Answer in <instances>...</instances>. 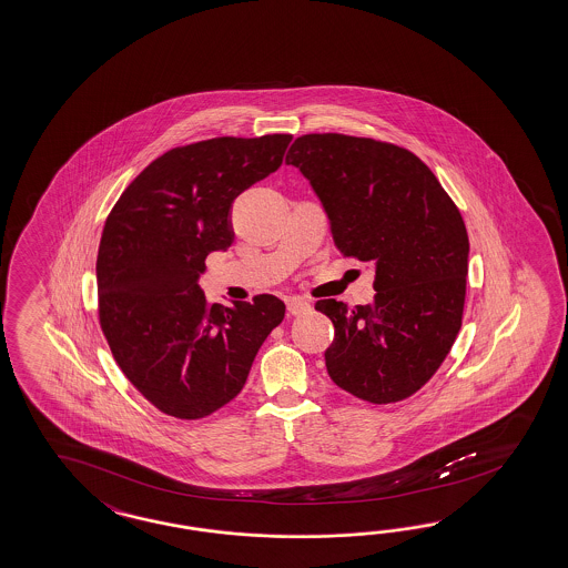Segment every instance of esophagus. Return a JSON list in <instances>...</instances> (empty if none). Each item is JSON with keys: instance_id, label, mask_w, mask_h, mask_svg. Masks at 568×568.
I'll return each mask as SVG.
<instances>
[{"instance_id": "34e87169", "label": "esophagus", "mask_w": 568, "mask_h": 568, "mask_svg": "<svg viewBox=\"0 0 568 568\" xmlns=\"http://www.w3.org/2000/svg\"><path fill=\"white\" fill-rule=\"evenodd\" d=\"M312 310V305L304 297H290L287 300V312H290L291 316H302L305 312H310Z\"/></svg>"}]
</instances>
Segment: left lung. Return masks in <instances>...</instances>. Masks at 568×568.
<instances>
[{"instance_id": "1", "label": "left lung", "mask_w": 568, "mask_h": 568, "mask_svg": "<svg viewBox=\"0 0 568 568\" xmlns=\"http://www.w3.org/2000/svg\"><path fill=\"white\" fill-rule=\"evenodd\" d=\"M285 162L312 184L334 246L374 264V304H316L334 324L331 379L374 404L413 396L462 328L470 242L459 211L429 168L392 143L312 133Z\"/></svg>"}]
</instances>
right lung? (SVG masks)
I'll use <instances>...</instances> for the list:
<instances>
[{
  "label": "right lung",
  "instance_id": "right-lung-1",
  "mask_svg": "<svg viewBox=\"0 0 568 568\" xmlns=\"http://www.w3.org/2000/svg\"><path fill=\"white\" fill-rule=\"evenodd\" d=\"M291 135L217 138L153 160L112 207L97 261L98 314L112 357L158 410L203 418L234 400L285 316L275 295L232 307L199 287L234 242L232 203L283 164Z\"/></svg>",
  "mask_w": 568,
  "mask_h": 568
}]
</instances>
